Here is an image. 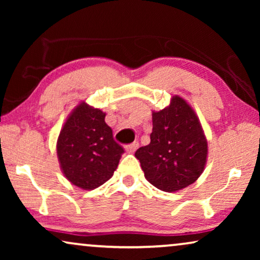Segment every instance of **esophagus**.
Returning a JSON list of instances; mask_svg holds the SVG:
<instances>
[{"mask_svg": "<svg viewBox=\"0 0 260 260\" xmlns=\"http://www.w3.org/2000/svg\"><path fill=\"white\" fill-rule=\"evenodd\" d=\"M137 148H138V142H134V143L126 145L125 151L127 154H134V152L137 150Z\"/></svg>", "mask_w": 260, "mask_h": 260, "instance_id": "esophagus-1", "label": "esophagus"}]
</instances>
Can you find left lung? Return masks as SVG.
Here are the masks:
<instances>
[{
  "mask_svg": "<svg viewBox=\"0 0 260 260\" xmlns=\"http://www.w3.org/2000/svg\"><path fill=\"white\" fill-rule=\"evenodd\" d=\"M208 144L191 106L180 95L152 111L150 143L135 152L144 176L163 191H177L194 183L207 162Z\"/></svg>",
  "mask_w": 260,
  "mask_h": 260,
  "instance_id": "left-lung-1",
  "label": "left lung"
}]
</instances>
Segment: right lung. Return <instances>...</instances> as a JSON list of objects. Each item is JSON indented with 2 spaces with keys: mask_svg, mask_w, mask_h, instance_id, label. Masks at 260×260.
Listing matches in <instances>:
<instances>
[{
  "mask_svg": "<svg viewBox=\"0 0 260 260\" xmlns=\"http://www.w3.org/2000/svg\"><path fill=\"white\" fill-rule=\"evenodd\" d=\"M105 116L102 110L79 103L66 118L56 141L62 174L81 189L92 190L111 179L124 152L113 140Z\"/></svg>",
  "mask_w": 260,
  "mask_h": 260,
  "instance_id": "1",
  "label": "right lung"
}]
</instances>
